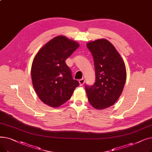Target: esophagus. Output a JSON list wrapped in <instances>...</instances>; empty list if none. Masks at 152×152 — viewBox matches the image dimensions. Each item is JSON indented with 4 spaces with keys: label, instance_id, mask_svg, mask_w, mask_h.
<instances>
[{
    "label": "esophagus",
    "instance_id": "obj_1",
    "mask_svg": "<svg viewBox=\"0 0 152 152\" xmlns=\"http://www.w3.org/2000/svg\"><path fill=\"white\" fill-rule=\"evenodd\" d=\"M79 85H80L81 86H83V85L84 84V83H85L84 79V78H83V79H79Z\"/></svg>",
    "mask_w": 152,
    "mask_h": 152
}]
</instances>
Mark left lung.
I'll use <instances>...</instances> for the list:
<instances>
[{
  "label": "left lung",
  "instance_id": "1",
  "mask_svg": "<svg viewBox=\"0 0 152 152\" xmlns=\"http://www.w3.org/2000/svg\"><path fill=\"white\" fill-rule=\"evenodd\" d=\"M94 61L95 83L86 86L91 105L102 110L115 104L120 97L126 80L124 62L114 45L105 39L87 42Z\"/></svg>",
  "mask_w": 152,
  "mask_h": 152
}]
</instances>
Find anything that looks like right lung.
I'll return each instance as SVG.
<instances>
[{"instance_id": "right-lung-1", "label": "right lung", "mask_w": 152, "mask_h": 152, "mask_svg": "<svg viewBox=\"0 0 152 152\" xmlns=\"http://www.w3.org/2000/svg\"><path fill=\"white\" fill-rule=\"evenodd\" d=\"M79 46L77 42L58 36L47 42L36 55L31 66L32 83L45 104L60 107L71 97L79 86L65 63Z\"/></svg>"}]
</instances>
